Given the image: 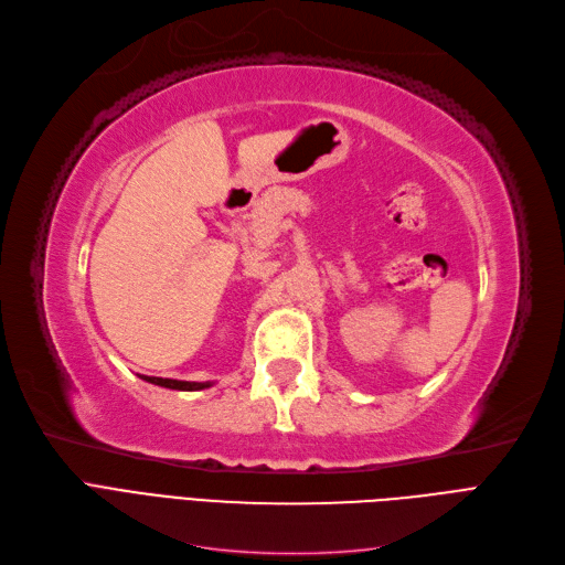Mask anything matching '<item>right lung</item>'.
Returning a JSON list of instances; mask_svg holds the SVG:
<instances>
[{
  "label": "right lung",
  "mask_w": 565,
  "mask_h": 565,
  "mask_svg": "<svg viewBox=\"0 0 565 565\" xmlns=\"http://www.w3.org/2000/svg\"><path fill=\"white\" fill-rule=\"evenodd\" d=\"M147 383L170 387V391H203V387H210L212 383H196V381H174V379H159V376H142Z\"/></svg>",
  "instance_id": "obj_1"
}]
</instances>
